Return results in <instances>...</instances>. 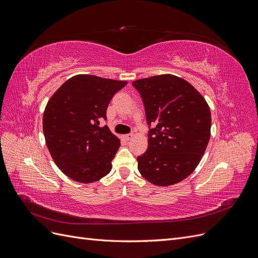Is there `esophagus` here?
<instances>
[{"instance_id": "1", "label": "esophagus", "mask_w": 258, "mask_h": 258, "mask_svg": "<svg viewBox=\"0 0 258 258\" xmlns=\"http://www.w3.org/2000/svg\"><path fill=\"white\" fill-rule=\"evenodd\" d=\"M132 137H134V135H124L122 138L123 140H126V141H129L130 139H132Z\"/></svg>"}]
</instances>
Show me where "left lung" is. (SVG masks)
I'll return each instance as SVG.
<instances>
[{
	"instance_id": "left-lung-1",
	"label": "left lung",
	"mask_w": 258,
	"mask_h": 258,
	"mask_svg": "<svg viewBox=\"0 0 258 258\" xmlns=\"http://www.w3.org/2000/svg\"><path fill=\"white\" fill-rule=\"evenodd\" d=\"M143 100L148 147L139 156L141 175L157 186H170L192 173L211 135L206 99L188 82L162 74L132 82Z\"/></svg>"
}]
</instances>
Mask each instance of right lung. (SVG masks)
Instances as JSON below:
<instances>
[{"label":"right lung","instance_id":"right-lung-1","mask_svg":"<svg viewBox=\"0 0 258 258\" xmlns=\"http://www.w3.org/2000/svg\"><path fill=\"white\" fill-rule=\"evenodd\" d=\"M124 81L75 75L53 93L43 115L46 145L54 163L73 181L97 182L112 169L120 140L107 126L108 103Z\"/></svg>","mask_w":258,"mask_h":258}]
</instances>
